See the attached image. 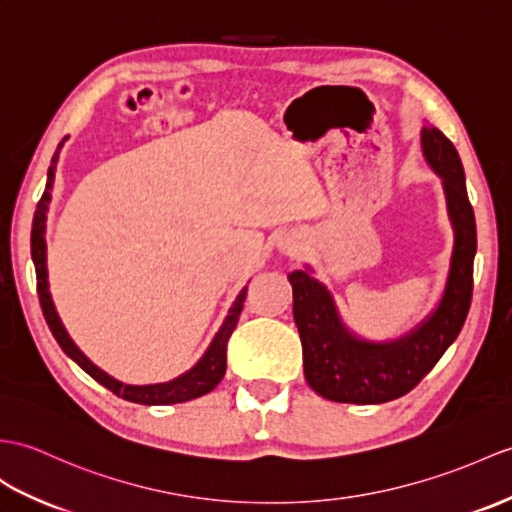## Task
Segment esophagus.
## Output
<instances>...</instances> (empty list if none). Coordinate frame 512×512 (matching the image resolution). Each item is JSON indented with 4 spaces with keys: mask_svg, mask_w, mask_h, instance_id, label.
Instances as JSON below:
<instances>
[{
    "mask_svg": "<svg viewBox=\"0 0 512 512\" xmlns=\"http://www.w3.org/2000/svg\"><path fill=\"white\" fill-rule=\"evenodd\" d=\"M285 248H288V253L292 255V253H296V248L294 246H285Z\"/></svg>",
    "mask_w": 512,
    "mask_h": 512,
    "instance_id": "obj_1",
    "label": "esophagus"
}]
</instances>
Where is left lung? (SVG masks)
<instances>
[{
	"instance_id": "1",
	"label": "left lung",
	"mask_w": 512,
	"mask_h": 512,
	"mask_svg": "<svg viewBox=\"0 0 512 512\" xmlns=\"http://www.w3.org/2000/svg\"><path fill=\"white\" fill-rule=\"evenodd\" d=\"M427 163L443 178L456 242L447 288L438 310L406 338L371 344L353 338L340 323L334 299L310 272L288 275L294 294V323L303 344L305 379L320 397L338 403H386L417 386L460 334L473 292L475 216L465 170L454 144L430 126L421 130Z\"/></svg>"
}]
</instances>
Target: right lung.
<instances>
[{
  "label": "right lung",
  "instance_id": "1",
  "mask_svg": "<svg viewBox=\"0 0 512 512\" xmlns=\"http://www.w3.org/2000/svg\"><path fill=\"white\" fill-rule=\"evenodd\" d=\"M63 148V141L58 144L54 157H52V165L47 170V185L45 192L39 200L37 211H34V222H32V261L34 268H37V292H39V301H41V310L43 316L47 320V327L54 334L56 342L61 344V349L74 360L82 371L89 373L95 382H100L104 388H109L111 392H115L117 397H122L126 401L133 403H144V406H168V403H181V401H189L207 395L209 390L216 388L220 384V379L224 377V371H227V342L233 334V329L237 325V318H240L242 305L246 301V290L240 292L237 301L231 307V314L224 320L222 329L213 338L211 347L207 349V353L202 355V360L192 368V371L185 373L183 377L174 379V382L168 384H157V386H126L117 379L109 377L104 371H100L98 366L91 364L82 351L76 347L74 340L67 336V331L58 318L50 290H47V268H45V211H47V202H50V189L54 183V168L58 161V150Z\"/></svg>",
  "mask_w": 512,
  "mask_h": 512
}]
</instances>
